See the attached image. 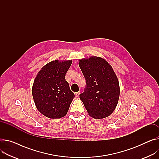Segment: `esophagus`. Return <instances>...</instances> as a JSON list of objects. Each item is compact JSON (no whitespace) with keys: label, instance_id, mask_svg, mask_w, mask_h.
<instances>
[{"label":"esophagus","instance_id":"obj_1","mask_svg":"<svg viewBox=\"0 0 159 159\" xmlns=\"http://www.w3.org/2000/svg\"><path fill=\"white\" fill-rule=\"evenodd\" d=\"M80 92H76V93H75V95H76V97H78V96L80 95Z\"/></svg>","mask_w":159,"mask_h":159}]
</instances>
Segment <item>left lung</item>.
Here are the masks:
<instances>
[{
  "label": "left lung",
  "instance_id": "left-lung-1",
  "mask_svg": "<svg viewBox=\"0 0 159 159\" xmlns=\"http://www.w3.org/2000/svg\"><path fill=\"white\" fill-rule=\"evenodd\" d=\"M79 61L86 80L84 92L80 94V99L92 118L109 116L114 111L120 96L119 82L112 67L97 57Z\"/></svg>",
  "mask_w": 159,
  "mask_h": 159
}]
</instances>
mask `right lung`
Masks as SVG:
<instances>
[{"mask_svg":"<svg viewBox=\"0 0 159 159\" xmlns=\"http://www.w3.org/2000/svg\"><path fill=\"white\" fill-rule=\"evenodd\" d=\"M72 60L52 61L45 65L36 76L32 96L39 111L50 118L66 115L75 94L66 80Z\"/></svg>","mask_w":159,"mask_h":159,"instance_id":"right-lung-1","label":"right lung"}]
</instances>
